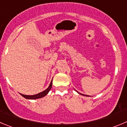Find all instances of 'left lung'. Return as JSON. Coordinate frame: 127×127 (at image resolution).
Listing matches in <instances>:
<instances>
[{"instance_id":"8db88e82","label":"left lung","mask_w":127,"mask_h":127,"mask_svg":"<svg viewBox=\"0 0 127 127\" xmlns=\"http://www.w3.org/2000/svg\"><path fill=\"white\" fill-rule=\"evenodd\" d=\"M76 92H77V91H76ZM78 94H81V95H84V96H88V95H84V94H80V93H79V92H78Z\"/></svg>"}]
</instances>
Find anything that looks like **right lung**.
Returning <instances> with one entry per match:
<instances>
[{"label": "right lung", "mask_w": 127, "mask_h": 127, "mask_svg": "<svg viewBox=\"0 0 127 127\" xmlns=\"http://www.w3.org/2000/svg\"><path fill=\"white\" fill-rule=\"evenodd\" d=\"M52 80L51 81V83H50V85L49 86V87L45 90L43 92H40L39 94H35V95H23L22 94H20L22 95L23 97H24L26 99H39V98L41 97H43L45 96L47 94H48V92H49L51 89L52 88Z\"/></svg>", "instance_id": "right-lung-1"}]
</instances>
